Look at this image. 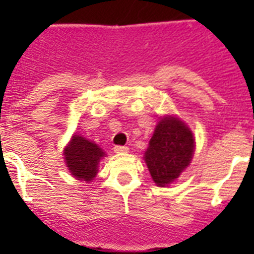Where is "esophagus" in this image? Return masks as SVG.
I'll return each mask as SVG.
<instances>
[{
  "label": "esophagus",
  "mask_w": 254,
  "mask_h": 254,
  "mask_svg": "<svg viewBox=\"0 0 254 254\" xmlns=\"http://www.w3.org/2000/svg\"><path fill=\"white\" fill-rule=\"evenodd\" d=\"M127 151H129V147L127 146H115V153L124 154V153H127Z\"/></svg>",
  "instance_id": "obj_1"
}]
</instances>
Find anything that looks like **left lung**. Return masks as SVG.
<instances>
[{"label":"left lung","mask_w":254,"mask_h":254,"mask_svg":"<svg viewBox=\"0 0 254 254\" xmlns=\"http://www.w3.org/2000/svg\"><path fill=\"white\" fill-rule=\"evenodd\" d=\"M195 151L192 131L183 121L165 116L159 120L145 151V162L155 185L166 187L189 167Z\"/></svg>","instance_id":"obj_1"}]
</instances>
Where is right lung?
<instances>
[{
  "mask_svg": "<svg viewBox=\"0 0 254 254\" xmlns=\"http://www.w3.org/2000/svg\"><path fill=\"white\" fill-rule=\"evenodd\" d=\"M63 155L69 173L77 181H85L89 183L99 173L97 167L100 159L107 154L97 143L79 134H73L68 145L64 147Z\"/></svg>",
  "mask_w": 254,
  "mask_h": 254,
  "instance_id": "right-lung-1",
  "label": "right lung"
}]
</instances>
